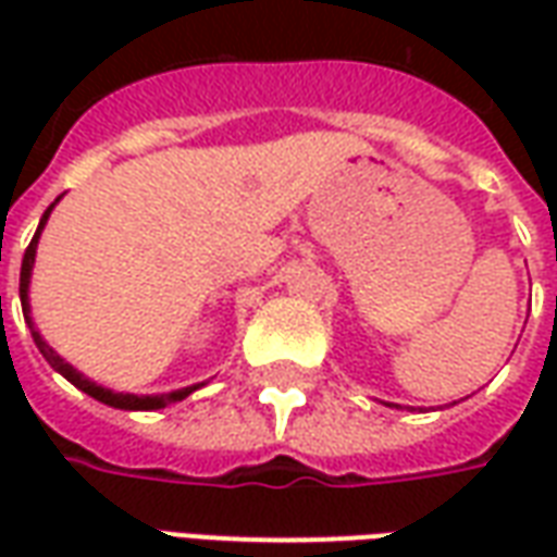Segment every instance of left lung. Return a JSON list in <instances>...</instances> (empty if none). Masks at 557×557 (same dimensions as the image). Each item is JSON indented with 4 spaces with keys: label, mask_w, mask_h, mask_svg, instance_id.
Masks as SVG:
<instances>
[{
    "label": "left lung",
    "mask_w": 557,
    "mask_h": 557,
    "mask_svg": "<svg viewBox=\"0 0 557 557\" xmlns=\"http://www.w3.org/2000/svg\"><path fill=\"white\" fill-rule=\"evenodd\" d=\"M385 406H391V403H385Z\"/></svg>",
    "instance_id": "left-lung-1"
}]
</instances>
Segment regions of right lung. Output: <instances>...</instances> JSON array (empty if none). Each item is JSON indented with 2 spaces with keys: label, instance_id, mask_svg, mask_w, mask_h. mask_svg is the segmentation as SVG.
<instances>
[{
  "label": "right lung",
  "instance_id": "add662e5",
  "mask_svg": "<svg viewBox=\"0 0 557 557\" xmlns=\"http://www.w3.org/2000/svg\"><path fill=\"white\" fill-rule=\"evenodd\" d=\"M62 199V196H59ZM59 199H55L53 206L44 211L41 223H38V230L32 235V244L26 247V253H23V268H20V304H23V315H26V325L32 331V339H35V346L41 349V355L47 358V363L53 367L55 373H62L71 382L74 387H79L83 394H89L91 399H98L103 406H113V409H122V411H158V409H166L172 403H182L187 399L194 391H199L202 385H190V387H178V391H170V394H146V397H137V394H119V391H110V387L98 385V382H91L86 375L74 370L65 358H59L53 351V346H47V339L41 337V331L35 327L32 322V307H29V283H32V268H35V253H38V242H41V232L47 226V220L53 214V208L59 206Z\"/></svg>",
  "mask_w": 557,
  "mask_h": 557
}]
</instances>
